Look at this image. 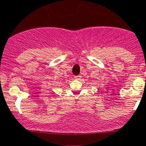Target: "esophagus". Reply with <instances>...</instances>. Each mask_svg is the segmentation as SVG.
<instances>
[{"label": "esophagus", "instance_id": "esophagus-1", "mask_svg": "<svg viewBox=\"0 0 146 146\" xmlns=\"http://www.w3.org/2000/svg\"><path fill=\"white\" fill-rule=\"evenodd\" d=\"M74 78L75 80H80V79L81 78V76H80V75H76V76L74 77Z\"/></svg>", "mask_w": 146, "mask_h": 146}]
</instances>
